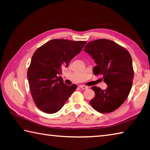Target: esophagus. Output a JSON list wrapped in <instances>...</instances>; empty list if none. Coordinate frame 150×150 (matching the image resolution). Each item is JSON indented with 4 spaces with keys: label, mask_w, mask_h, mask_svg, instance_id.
<instances>
[{
    "label": "esophagus",
    "mask_w": 150,
    "mask_h": 150,
    "mask_svg": "<svg viewBox=\"0 0 150 150\" xmlns=\"http://www.w3.org/2000/svg\"><path fill=\"white\" fill-rule=\"evenodd\" d=\"M80 88H81V89H83V90H84V89H87L89 88V87L86 86H83V85H80Z\"/></svg>",
    "instance_id": "1"
}]
</instances>
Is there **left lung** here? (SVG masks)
<instances>
[{
  "mask_svg": "<svg viewBox=\"0 0 150 150\" xmlns=\"http://www.w3.org/2000/svg\"><path fill=\"white\" fill-rule=\"evenodd\" d=\"M83 51L97 64L93 70L94 74L103 76L108 86L105 90L91 87L95 96L90 104L98 112L114 111L125 101L131 89L134 70L131 55L124 47L107 39L89 42Z\"/></svg>",
  "mask_w": 150,
  "mask_h": 150,
  "instance_id": "8db88e82",
  "label": "left lung"
}]
</instances>
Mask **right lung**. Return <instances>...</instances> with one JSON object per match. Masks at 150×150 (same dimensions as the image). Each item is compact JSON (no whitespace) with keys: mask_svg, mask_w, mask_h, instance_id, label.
Instances as JSON below:
<instances>
[{"mask_svg":"<svg viewBox=\"0 0 150 150\" xmlns=\"http://www.w3.org/2000/svg\"><path fill=\"white\" fill-rule=\"evenodd\" d=\"M86 44V41L53 39L34 53L27 78L33 100L42 111L57 112L77 88L76 84L67 86L58 76Z\"/></svg>","mask_w":150,"mask_h":150,"instance_id":"1","label":"right lung"}]
</instances>
